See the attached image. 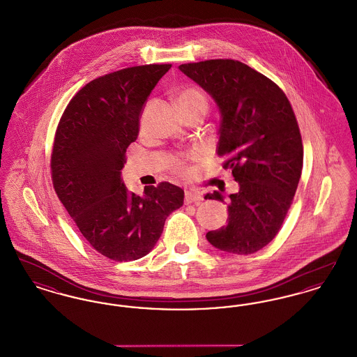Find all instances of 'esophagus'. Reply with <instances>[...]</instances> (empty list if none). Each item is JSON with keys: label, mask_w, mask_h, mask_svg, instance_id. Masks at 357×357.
I'll use <instances>...</instances> for the list:
<instances>
[{"label": "esophagus", "mask_w": 357, "mask_h": 357, "mask_svg": "<svg viewBox=\"0 0 357 357\" xmlns=\"http://www.w3.org/2000/svg\"><path fill=\"white\" fill-rule=\"evenodd\" d=\"M202 195L201 194H197V192H186L185 195V204H199L202 201Z\"/></svg>", "instance_id": "obj_1"}]
</instances>
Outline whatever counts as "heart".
<instances>
[{
  "label": "heart",
  "instance_id": "heart-1",
  "mask_svg": "<svg viewBox=\"0 0 357 357\" xmlns=\"http://www.w3.org/2000/svg\"><path fill=\"white\" fill-rule=\"evenodd\" d=\"M176 100H178V104L182 108L185 115L190 114V112H194V111L206 109V107H207V99H206L204 92L199 88L192 86V85H187L185 88H182L179 91L178 96H176ZM191 159L192 160H199L201 155L194 153L191 156ZM171 167L176 175H179L182 178H191L192 174H194V170L187 166L183 159H175Z\"/></svg>",
  "mask_w": 357,
  "mask_h": 357
}]
</instances>
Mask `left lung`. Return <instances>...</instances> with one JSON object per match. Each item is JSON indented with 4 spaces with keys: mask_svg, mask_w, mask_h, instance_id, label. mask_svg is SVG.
Instances as JSON below:
<instances>
[{
    "mask_svg": "<svg viewBox=\"0 0 357 357\" xmlns=\"http://www.w3.org/2000/svg\"><path fill=\"white\" fill-rule=\"evenodd\" d=\"M179 69L218 104V156L239 191L230 194L227 225L207 241L234 255H252L280 231L300 182L304 147L284 91L265 75L231 59L187 63ZM204 198L223 202L220 191Z\"/></svg>",
    "mask_w": 357,
    "mask_h": 357,
    "instance_id": "left-lung-1",
    "label": "left lung"
}]
</instances>
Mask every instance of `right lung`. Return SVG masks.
<instances>
[{
  "label": "right lung",
  "mask_w": 357,
  "mask_h": 357,
  "mask_svg": "<svg viewBox=\"0 0 357 357\" xmlns=\"http://www.w3.org/2000/svg\"><path fill=\"white\" fill-rule=\"evenodd\" d=\"M170 68L137 66L89 82L70 99L54 134V191L88 243L112 261L149 255L166 218L183 204L181 187L162 182L139 197L127 191L120 175L143 105Z\"/></svg>",
  "instance_id": "1"
}]
</instances>
